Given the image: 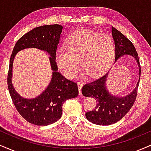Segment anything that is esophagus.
Returning <instances> with one entry per match:
<instances>
[{
	"label": "esophagus",
	"instance_id": "34e87169",
	"mask_svg": "<svg viewBox=\"0 0 151 151\" xmlns=\"http://www.w3.org/2000/svg\"><path fill=\"white\" fill-rule=\"evenodd\" d=\"M77 85H78V89H79V94H81V88H82L83 86V84L81 82H78Z\"/></svg>",
	"mask_w": 151,
	"mask_h": 151
}]
</instances>
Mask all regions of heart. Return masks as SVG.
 <instances>
[{
    "mask_svg": "<svg viewBox=\"0 0 151 151\" xmlns=\"http://www.w3.org/2000/svg\"><path fill=\"white\" fill-rule=\"evenodd\" d=\"M66 49L56 54V62L65 77L73 79L81 67L90 77L101 75L110 66L115 55L111 37L89 30H77L65 42Z\"/></svg>",
    "mask_w": 151,
    "mask_h": 151,
    "instance_id": "1",
    "label": "heart"
}]
</instances>
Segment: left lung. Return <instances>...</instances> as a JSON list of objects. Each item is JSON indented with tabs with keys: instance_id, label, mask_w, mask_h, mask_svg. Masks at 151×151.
Wrapping results in <instances>:
<instances>
[{
	"instance_id": "left-lung-1",
	"label": "left lung",
	"mask_w": 151,
	"mask_h": 151,
	"mask_svg": "<svg viewBox=\"0 0 151 151\" xmlns=\"http://www.w3.org/2000/svg\"><path fill=\"white\" fill-rule=\"evenodd\" d=\"M112 36L115 44V62L124 55H131L136 60L138 65L139 79L132 92L126 96H113L106 87L109 72L101 76L96 80L87 83L81 89L84 96L93 97L96 101L95 109L86 113L87 120L100 126L111 125L120 121L133 106L137 96V90L141 77V65L136 48L133 43L119 30L112 27Z\"/></svg>"
}]
</instances>
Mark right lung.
<instances>
[{
    "instance_id": "obj_1",
    "label": "right lung",
    "mask_w": 151,
    "mask_h": 151,
    "mask_svg": "<svg viewBox=\"0 0 151 151\" xmlns=\"http://www.w3.org/2000/svg\"><path fill=\"white\" fill-rule=\"evenodd\" d=\"M63 27L58 24L40 26L22 36L17 41L10 59L8 74L9 93L19 114L30 124L47 126L62 116V106L66 100L77 97L79 90L77 83L66 79L58 72L56 52ZM37 48L47 51L53 72L52 79L46 90L36 98L25 99L20 96L12 84V71L14 56L26 48Z\"/></svg>"
}]
</instances>
